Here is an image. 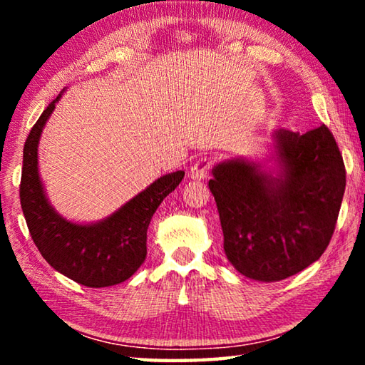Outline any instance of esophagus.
<instances>
[{"label":"esophagus","instance_id":"34e87169","mask_svg":"<svg viewBox=\"0 0 365 365\" xmlns=\"http://www.w3.org/2000/svg\"><path fill=\"white\" fill-rule=\"evenodd\" d=\"M214 164L212 158L209 156H201L196 159V163L191 165V170H190V175L191 178H195V180H202V178H206L209 175V170H211Z\"/></svg>","mask_w":365,"mask_h":365}]
</instances>
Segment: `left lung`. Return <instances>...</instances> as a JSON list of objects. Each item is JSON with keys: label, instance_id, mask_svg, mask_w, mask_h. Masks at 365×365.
<instances>
[{"label": "left lung", "instance_id": "obj_1", "mask_svg": "<svg viewBox=\"0 0 365 365\" xmlns=\"http://www.w3.org/2000/svg\"><path fill=\"white\" fill-rule=\"evenodd\" d=\"M274 138L279 177L227 160L209 180L227 259L261 282L288 279L324 255L346 187L343 156L325 123L302 135L280 130Z\"/></svg>", "mask_w": 365, "mask_h": 365}]
</instances>
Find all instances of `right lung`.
I'll use <instances>...</instances> for the list:
<instances>
[{"label": "right lung", "instance_id": "add662e5", "mask_svg": "<svg viewBox=\"0 0 365 365\" xmlns=\"http://www.w3.org/2000/svg\"><path fill=\"white\" fill-rule=\"evenodd\" d=\"M49 103L24 145L21 206L30 237L46 262L71 280L90 288L125 282L146 257V232L158 206L174 191L183 170L164 175L125 202L110 217L78 225L61 217L49 206L38 175V140L54 104Z\"/></svg>", "mask_w": 365, "mask_h": 365}]
</instances>
